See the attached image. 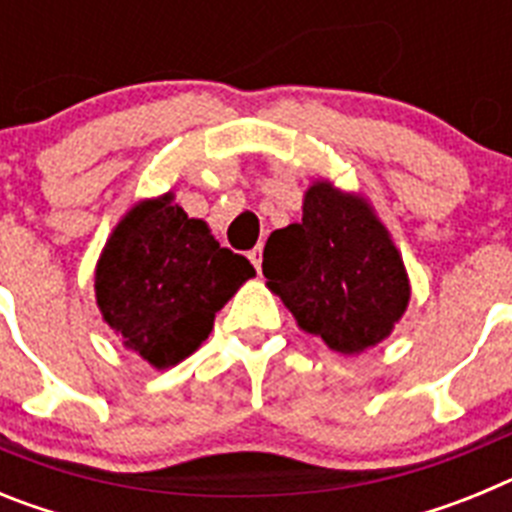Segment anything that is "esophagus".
Returning <instances> with one entry per match:
<instances>
[{
  "label": "esophagus",
  "instance_id": "esophagus-1",
  "mask_svg": "<svg viewBox=\"0 0 512 512\" xmlns=\"http://www.w3.org/2000/svg\"><path fill=\"white\" fill-rule=\"evenodd\" d=\"M248 259H251V264L256 266V269H261V261H264V246H256L251 253H248Z\"/></svg>",
  "mask_w": 512,
  "mask_h": 512
}]
</instances>
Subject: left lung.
Returning a JSON list of instances; mask_svg holds the SVG:
<instances>
[{"instance_id": "1", "label": "left lung", "mask_w": 512, "mask_h": 512, "mask_svg": "<svg viewBox=\"0 0 512 512\" xmlns=\"http://www.w3.org/2000/svg\"><path fill=\"white\" fill-rule=\"evenodd\" d=\"M264 277L305 333L346 356L382 343L410 302L390 230L361 194L328 179L307 187L302 223L269 235Z\"/></svg>"}]
</instances>
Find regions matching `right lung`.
<instances>
[{"mask_svg": "<svg viewBox=\"0 0 512 512\" xmlns=\"http://www.w3.org/2000/svg\"><path fill=\"white\" fill-rule=\"evenodd\" d=\"M251 277V261L220 248L210 225L166 192L122 215L97 261L94 292L122 346L169 369L202 346L215 312Z\"/></svg>", "mask_w": 512, "mask_h": 512, "instance_id": "right-lung-1", "label": "right lung"}]
</instances>
